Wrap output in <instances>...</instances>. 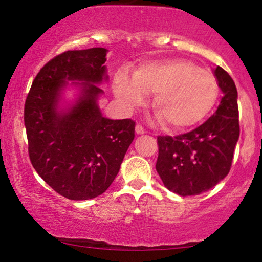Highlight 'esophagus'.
Masks as SVG:
<instances>
[{
	"instance_id": "34e87169",
	"label": "esophagus",
	"mask_w": 262,
	"mask_h": 262,
	"mask_svg": "<svg viewBox=\"0 0 262 262\" xmlns=\"http://www.w3.org/2000/svg\"><path fill=\"white\" fill-rule=\"evenodd\" d=\"M136 132H137L138 135H143V134H145V130L142 125L138 124V125H136Z\"/></svg>"
}]
</instances>
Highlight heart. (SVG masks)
<instances>
[{
    "label": "heart",
    "instance_id": "heart-1",
    "mask_svg": "<svg viewBox=\"0 0 262 262\" xmlns=\"http://www.w3.org/2000/svg\"><path fill=\"white\" fill-rule=\"evenodd\" d=\"M114 94L131 111L154 94L152 110L170 131H182L199 124L213 108L220 94L216 76L187 59L146 62L135 69L132 78L118 73Z\"/></svg>",
    "mask_w": 262,
    "mask_h": 262
}]
</instances>
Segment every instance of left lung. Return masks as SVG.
I'll use <instances>...</instances> for the list:
<instances>
[{"label":"left lung","instance_id":"left-lung-1","mask_svg":"<svg viewBox=\"0 0 262 262\" xmlns=\"http://www.w3.org/2000/svg\"><path fill=\"white\" fill-rule=\"evenodd\" d=\"M223 98L216 113L187 134L159 136L156 170L163 185L179 195L209 191L230 171L238 141L237 89L223 68L214 69Z\"/></svg>","mask_w":262,"mask_h":262}]
</instances>
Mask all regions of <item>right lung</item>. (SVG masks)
Wrapping results in <instances>:
<instances>
[{"label":"right lung","instance_id":"1","mask_svg":"<svg viewBox=\"0 0 262 262\" xmlns=\"http://www.w3.org/2000/svg\"><path fill=\"white\" fill-rule=\"evenodd\" d=\"M107 50H69L49 60L35 76L24 120L32 166L50 187L71 200H87L110 187L135 138L131 119L102 117L96 103L106 74ZM68 80H83L77 103L58 111ZM76 84H78L77 82Z\"/></svg>","mask_w":262,"mask_h":262}]
</instances>
